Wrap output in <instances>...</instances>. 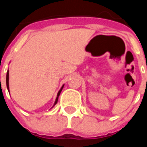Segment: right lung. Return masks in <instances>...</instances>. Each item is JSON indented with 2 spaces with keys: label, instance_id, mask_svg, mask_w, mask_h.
<instances>
[{
  "label": "right lung",
  "instance_id": "add662e5",
  "mask_svg": "<svg viewBox=\"0 0 147 147\" xmlns=\"http://www.w3.org/2000/svg\"><path fill=\"white\" fill-rule=\"evenodd\" d=\"M6 85H7V89H8V92H10V91H9V71H8V72H7V75H6ZM63 87H64V84H63V85L62 86V87H61V88H60V90H59V92H57V97H56L55 102L54 105H53V106L52 107V108H53V107H54L55 105H56V104H57V100H58V97H59V96H60V92H61L62 90H63Z\"/></svg>",
  "mask_w": 147,
  "mask_h": 147
}]
</instances>
